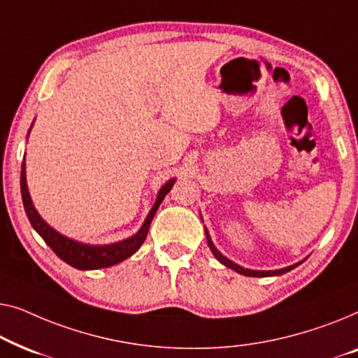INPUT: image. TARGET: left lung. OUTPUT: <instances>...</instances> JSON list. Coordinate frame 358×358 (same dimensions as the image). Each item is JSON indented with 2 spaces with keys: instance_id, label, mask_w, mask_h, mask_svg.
<instances>
[{
  "instance_id": "left-lung-1",
  "label": "left lung",
  "mask_w": 358,
  "mask_h": 358,
  "mask_svg": "<svg viewBox=\"0 0 358 358\" xmlns=\"http://www.w3.org/2000/svg\"><path fill=\"white\" fill-rule=\"evenodd\" d=\"M206 236H208V245H209L210 251H213V255L215 256V258H217V259L220 261V263H222L224 266H227V268H230V269L236 271V273H238V274L250 275V278H269V275H280V274L289 273V271H292V269L296 268V266L300 264V263H296V264H294V266H289V268H284V269H275V271H253V269L241 268V266L235 264L234 261H230L229 258H225V256H224L222 253H220V251H219L217 248H215L214 243H213V240H210V236H209V234H208V229H206Z\"/></svg>"
}]
</instances>
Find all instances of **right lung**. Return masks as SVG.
Masks as SVG:
<instances>
[{
  "instance_id": "right-lung-1",
  "label": "right lung",
  "mask_w": 358,
  "mask_h": 358,
  "mask_svg": "<svg viewBox=\"0 0 358 358\" xmlns=\"http://www.w3.org/2000/svg\"><path fill=\"white\" fill-rule=\"evenodd\" d=\"M173 183H175V178L169 180L167 183L160 188V191L157 193V199H155L152 209H150V213L148 214V217H145L143 227L138 230V234H134L127 240L117 241V243L87 245L62 235L59 231L50 227V225L40 217V214L37 213V209L34 208L32 199H30V194H29L27 180H26V164L22 162V169H21V194H22L24 209H26L29 222L32 224L35 231L42 236L45 243L55 251V255H57L59 259H63L64 263H68L69 266H73V268L80 269V271L110 268V266L122 263V261L129 258L131 255H134L136 251L141 248V245L144 243L145 235H148L149 227H150V222H152L160 203H162L169 191L172 189Z\"/></svg>"
}]
</instances>
